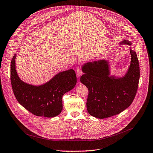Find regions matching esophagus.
<instances>
[{"mask_svg": "<svg viewBox=\"0 0 153 153\" xmlns=\"http://www.w3.org/2000/svg\"><path fill=\"white\" fill-rule=\"evenodd\" d=\"M76 75H77V77H80V76L82 74V73H83L82 70H80V69H79V68H78V69L76 70Z\"/></svg>", "mask_w": 153, "mask_h": 153, "instance_id": "34e87169", "label": "esophagus"}]
</instances>
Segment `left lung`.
<instances>
[{"mask_svg":"<svg viewBox=\"0 0 153 153\" xmlns=\"http://www.w3.org/2000/svg\"><path fill=\"white\" fill-rule=\"evenodd\" d=\"M120 45L131 46L128 40ZM131 63L126 74L119 77L111 74L109 60L102 59L86 62L82 65L84 74L80 82L88 89L87 111L98 119L119 114L132 103L138 88L140 78L139 63L136 53L129 47Z\"/></svg>","mask_w":153,"mask_h":153,"instance_id":"obj_1","label":"left lung"}]
</instances>
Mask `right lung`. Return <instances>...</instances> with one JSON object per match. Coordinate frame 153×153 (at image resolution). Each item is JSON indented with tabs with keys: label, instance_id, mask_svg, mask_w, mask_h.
Wrapping results in <instances>:
<instances>
[{
	"label": "right lung",
	"instance_id": "1",
	"mask_svg": "<svg viewBox=\"0 0 153 153\" xmlns=\"http://www.w3.org/2000/svg\"><path fill=\"white\" fill-rule=\"evenodd\" d=\"M16 54L11 62L12 88L18 102L35 116L54 117L62 111V97L76 85L77 77L73 69L61 71L40 85L26 83L19 77L16 68Z\"/></svg>",
	"mask_w": 153,
	"mask_h": 153
}]
</instances>
